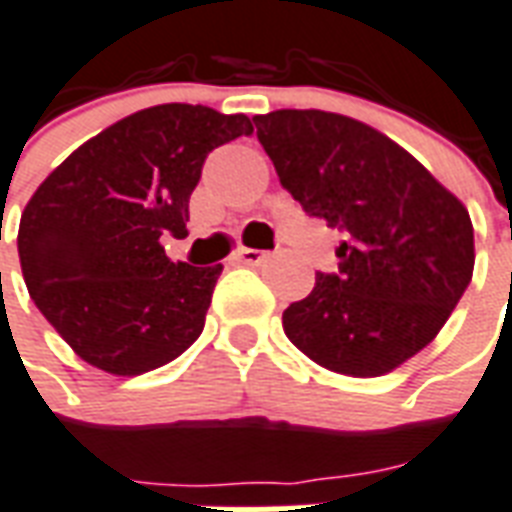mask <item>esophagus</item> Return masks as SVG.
<instances>
[{
  "instance_id": "obj_1",
  "label": "esophagus",
  "mask_w": 512,
  "mask_h": 512,
  "mask_svg": "<svg viewBox=\"0 0 512 512\" xmlns=\"http://www.w3.org/2000/svg\"><path fill=\"white\" fill-rule=\"evenodd\" d=\"M236 263H244V266H257V263H263L266 260V252H260V249H246L241 246L236 255Z\"/></svg>"
}]
</instances>
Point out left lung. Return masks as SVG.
Wrapping results in <instances>:
<instances>
[{
	"label": "left lung",
	"instance_id": "obj_1",
	"mask_svg": "<svg viewBox=\"0 0 512 512\" xmlns=\"http://www.w3.org/2000/svg\"><path fill=\"white\" fill-rule=\"evenodd\" d=\"M282 187L309 217L339 227V271L282 314L287 339L325 369L380 377L445 325L475 268L464 203L410 151L328 111L255 116Z\"/></svg>",
	"mask_w": 512,
	"mask_h": 512
}]
</instances>
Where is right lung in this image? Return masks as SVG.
I'll return each mask as SVG.
<instances>
[{
	"instance_id": "1",
	"label": "right lung",
	"mask_w": 512,
	"mask_h": 512,
	"mask_svg": "<svg viewBox=\"0 0 512 512\" xmlns=\"http://www.w3.org/2000/svg\"><path fill=\"white\" fill-rule=\"evenodd\" d=\"M252 135L244 113L168 102L116 121L26 203L18 257L29 295L78 358L116 377L160 369L206 325L222 266L173 263L208 151Z\"/></svg>"
}]
</instances>
